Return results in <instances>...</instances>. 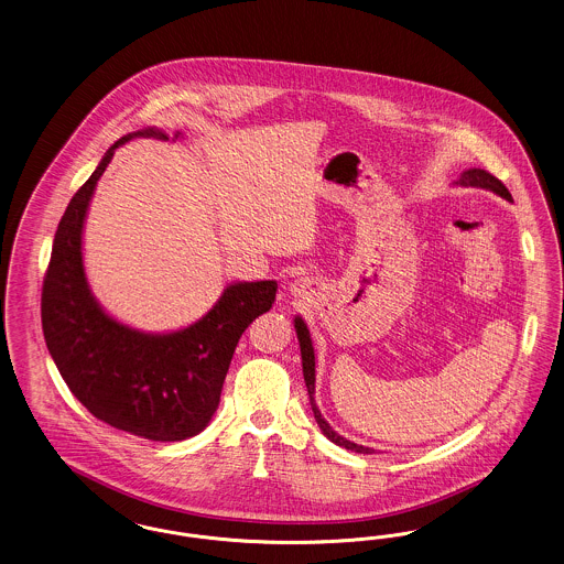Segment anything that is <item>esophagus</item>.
I'll return each mask as SVG.
<instances>
[{
	"label": "esophagus",
	"mask_w": 564,
	"mask_h": 564,
	"mask_svg": "<svg viewBox=\"0 0 564 564\" xmlns=\"http://www.w3.org/2000/svg\"><path fill=\"white\" fill-rule=\"evenodd\" d=\"M305 289H307V284L301 278H296L293 284H291V291H293L294 296H301V294L305 293Z\"/></svg>",
	"instance_id": "1"
}]
</instances>
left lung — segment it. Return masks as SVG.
<instances>
[{
    "instance_id": "obj_1",
    "label": "left lung",
    "mask_w": 564,
    "mask_h": 564,
    "mask_svg": "<svg viewBox=\"0 0 564 564\" xmlns=\"http://www.w3.org/2000/svg\"><path fill=\"white\" fill-rule=\"evenodd\" d=\"M455 185H462V187H478V189H487L492 192L508 202H514L512 194L506 189V185L492 176L490 172L482 171V169H467V171L459 174V178L455 181ZM294 330H296V339H299V347H301V365H303V379H305V386H307V393H310V404H312V411L316 416V423H318L322 434L330 442H335L337 446H344L347 451H356V453H375L372 448L362 446V444H356V442L347 441L341 434H337L330 423L322 416L319 413L318 404L314 400V393H316V354H314V345H312V337H310V328L305 324V319L301 316H294Z\"/></svg>"
}]
</instances>
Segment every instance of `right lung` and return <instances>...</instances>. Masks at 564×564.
Instances as JSON below:
<instances>
[{
  "label": "right lung",
  "instance_id": "add662e5",
  "mask_svg": "<svg viewBox=\"0 0 564 564\" xmlns=\"http://www.w3.org/2000/svg\"><path fill=\"white\" fill-rule=\"evenodd\" d=\"M141 137L169 141L155 128L128 132L72 197L52 245L42 326L61 377L93 415L145 441L181 442L217 413L236 345L252 319L270 312L278 282H231L210 312L166 333L128 326L98 303L84 268V223L116 149Z\"/></svg>",
  "mask_w": 564,
  "mask_h": 564
}]
</instances>
